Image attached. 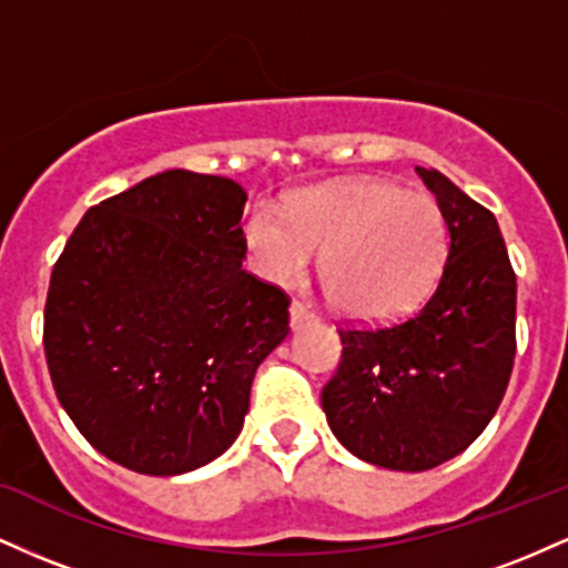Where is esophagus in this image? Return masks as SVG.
<instances>
[{"label":"esophagus","mask_w":568,"mask_h":568,"mask_svg":"<svg viewBox=\"0 0 568 568\" xmlns=\"http://www.w3.org/2000/svg\"><path fill=\"white\" fill-rule=\"evenodd\" d=\"M315 321H317V315L310 310V306L302 304V302H293L291 304V328L293 331L304 328V325H310V323H315Z\"/></svg>","instance_id":"esophagus-1"}]
</instances>
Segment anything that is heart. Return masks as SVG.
Wrapping results in <instances>:
<instances>
[{
  "mask_svg": "<svg viewBox=\"0 0 568 568\" xmlns=\"http://www.w3.org/2000/svg\"><path fill=\"white\" fill-rule=\"evenodd\" d=\"M247 262L272 285L304 277L321 251V283L338 310L389 321L414 310L438 280L448 251L429 194L384 181H331L293 192L283 216L256 207L243 226Z\"/></svg>",
  "mask_w": 568,
  "mask_h": 568,
  "instance_id": "1",
  "label": "heart"
}]
</instances>
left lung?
<instances>
[{"label":"left lung","instance_id":"1","mask_svg":"<svg viewBox=\"0 0 568 568\" xmlns=\"http://www.w3.org/2000/svg\"><path fill=\"white\" fill-rule=\"evenodd\" d=\"M416 173L448 230L438 285L406 321L338 331L342 363L321 395L349 454L400 473L438 467L484 433L515 357V272L497 219L443 173Z\"/></svg>","mask_w":568,"mask_h":568}]
</instances>
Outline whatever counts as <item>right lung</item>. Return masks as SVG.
<instances>
[{"mask_svg":"<svg viewBox=\"0 0 568 568\" xmlns=\"http://www.w3.org/2000/svg\"><path fill=\"white\" fill-rule=\"evenodd\" d=\"M247 192L158 173L84 213L50 277L44 357L84 440L141 475H184L237 440L288 296L247 275Z\"/></svg>","mask_w":568,"mask_h":568,"instance_id":"1","label":"right lung"}]
</instances>
